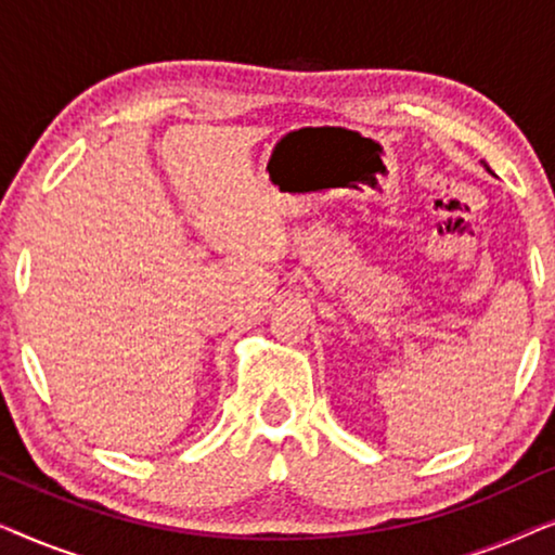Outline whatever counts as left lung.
I'll list each match as a JSON object with an SVG mask.
<instances>
[{"mask_svg": "<svg viewBox=\"0 0 555 555\" xmlns=\"http://www.w3.org/2000/svg\"><path fill=\"white\" fill-rule=\"evenodd\" d=\"M488 171H490V169H488Z\"/></svg>", "mask_w": 555, "mask_h": 555, "instance_id": "1", "label": "left lung"}]
</instances>
